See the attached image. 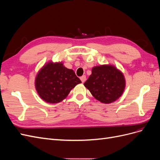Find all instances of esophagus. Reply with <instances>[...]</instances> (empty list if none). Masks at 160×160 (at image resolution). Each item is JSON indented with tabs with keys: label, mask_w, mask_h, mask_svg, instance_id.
<instances>
[{
	"label": "esophagus",
	"mask_w": 160,
	"mask_h": 160,
	"mask_svg": "<svg viewBox=\"0 0 160 160\" xmlns=\"http://www.w3.org/2000/svg\"><path fill=\"white\" fill-rule=\"evenodd\" d=\"M80 79H81V81H82V83H84V82H85V80H86V76H85V75H83L82 77H80Z\"/></svg>",
	"instance_id": "obj_1"
}]
</instances>
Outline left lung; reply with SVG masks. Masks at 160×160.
Listing matches in <instances>:
<instances>
[{
	"instance_id": "obj_1",
	"label": "left lung",
	"mask_w": 160,
	"mask_h": 160,
	"mask_svg": "<svg viewBox=\"0 0 160 160\" xmlns=\"http://www.w3.org/2000/svg\"><path fill=\"white\" fill-rule=\"evenodd\" d=\"M84 85L94 98L103 103H111L119 99L125 88L123 72L113 65L93 67L91 75Z\"/></svg>"
}]
</instances>
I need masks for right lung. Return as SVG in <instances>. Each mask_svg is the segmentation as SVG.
Segmentation results:
<instances>
[{"instance_id": "obj_1", "label": "right lung", "mask_w": 160, "mask_h": 160, "mask_svg": "<svg viewBox=\"0 0 160 160\" xmlns=\"http://www.w3.org/2000/svg\"><path fill=\"white\" fill-rule=\"evenodd\" d=\"M81 83L73 70L66 68L62 62L50 61L38 71L35 84L42 100L57 103L65 99L71 90Z\"/></svg>"}]
</instances>
